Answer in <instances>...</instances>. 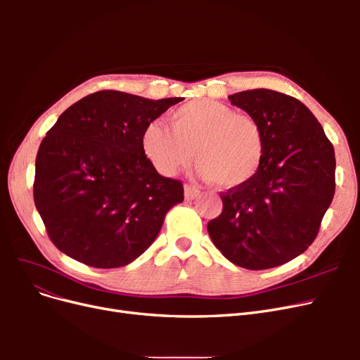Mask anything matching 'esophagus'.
<instances>
[{"label":"esophagus","instance_id":"obj_1","mask_svg":"<svg viewBox=\"0 0 360 360\" xmlns=\"http://www.w3.org/2000/svg\"><path fill=\"white\" fill-rule=\"evenodd\" d=\"M200 195H201V192H200L197 188L189 186V184H186V186H184V198H186L188 201L197 200V198L200 197Z\"/></svg>","mask_w":360,"mask_h":360}]
</instances>
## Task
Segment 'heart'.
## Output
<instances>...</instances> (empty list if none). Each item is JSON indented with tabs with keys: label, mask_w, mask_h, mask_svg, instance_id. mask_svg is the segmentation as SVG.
Wrapping results in <instances>:
<instances>
[{
	"label": "heart",
	"mask_w": 360,
	"mask_h": 360,
	"mask_svg": "<svg viewBox=\"0 0 360 360\" xmlns=\"http://www.w3.org/2000/svg\"><path fill=\"white\" fill-rule=\"evenodd\" d=\"M169 124L153 122L141 134V148L162 176H174L197 156L202 180L237 189L263 165L266 139L259 123L222 102L184 103L169 114Z\"/></svg>",
	"instance_id": "1"
}]
</instances>
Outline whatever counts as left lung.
<instances>
[{
  "instance_id": "1",
  "label": "left lung",
  "mask_w": 360,
  "mask_h": 360,
  "mask_svg": "<svg viewBox=\"0 0 360 360\" xmlns=\"http://www.w3.org/2000/svg\"><path fill=\"white\" fill-rule=\"evenodd\" d=\"M263 129L266 153L254 180L221 193L207 231L233 264L264 270L288 263L317 237L335 193V150L300 101L267 89L228 96Z\"/></svg>"
}]
</instances>
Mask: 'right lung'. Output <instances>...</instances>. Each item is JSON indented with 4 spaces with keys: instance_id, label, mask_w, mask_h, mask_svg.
<instances>
[{
    "instance_id": "1",
    "label": "right lung",
    "mask_w": 360,
    "mask_h": 360,
    "mask_svg": "<svg viewBox=\"0 0 360 360\" xmlns=\"http://www.w3.org/2000/svg\"><path fill=\"white\" fill-rule=\"evenodd\" d=\"M181 97L103 90L69 106L36 158L34 204L52 243L97 269L123 267L158 237L183 184L162 177L141 134Z\"/></svg>"
}]
</instances>
